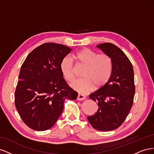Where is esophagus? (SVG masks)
I'll list each match as a JSON object with an SVG mask.
<instances>
[{
  "label": "esophagus",
  "instance_id": "1",
  "mask_svg": "<svg viewBox=\"0 0 154 154\" xmlns=\"http://www.w3.org/2000/svg\"><path fill=\"white\" fill-rule=\"evenodd\" d=\"M85 98H86V96H84V95H83V94H79L78 95V96H77V100H79V101L84 100H85Z\"/></svg>",
  "mask_w": 154,
  "mask_h": 154
}]
</instances>
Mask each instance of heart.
Listing matches in <instances>:
<instances>
[{"instance_id":"b5f03b06","label":"heart","mask_w":154,"mask_h":154,"mask_svg":"<svg viewBox=\"0 0 154 154\" xmlns=\"http://www.w3.org/2000/svg\"><path fill=\"white\" fill-rule=\"evenodd\" d=\"M72 59L85 66L82 78L74 80L71 87L81 94H86L94 86L100 88L107 84L112 72V62L105 54H97L95 51L85 48L74 53ZM60 69L65 80L71 82L74 77V62L69 57H64L60 63Z\"/></svg>"}]
</instances>
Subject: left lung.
<instances>
[{"label":"left lung","mask_w":154,"mask_h":154,"mask_svg":"<svg viewBox=\"0 0 154 154\" xmlns=\"http://www.w3.org/2000/svg\"><path fill=\"white\" fill-rule=\"evenodd\" d=\"M96 47L110 57L112 72L106 85L89 95L97 103L98 110L87 119L94 129L106 132L119 127L132 108L135 94L134 69L123 51L114 44L103 43Z\"/></svg>","instance_id":"1"}]
</instances>
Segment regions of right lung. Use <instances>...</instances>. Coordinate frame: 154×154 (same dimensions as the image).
<instances>
[{"instance_id": "right-lung-1", "label": "right lung", "mask_w": 154, "mask_h": 154, "mask_svg": "<svg viewBox=\"0 0 154 154\" xmlns=\"http://www.w3.org/2000/svg\"><path fill=\"white\" fill-rule=\"evenodd\" d=\"M71 51L62 44L45 43L32 50L22 65L15 103L30 128L49 129L63 112L65 100L76 99L78 92L67 85L60 69L61 60Z\"/></svg>"}]
</instances>
